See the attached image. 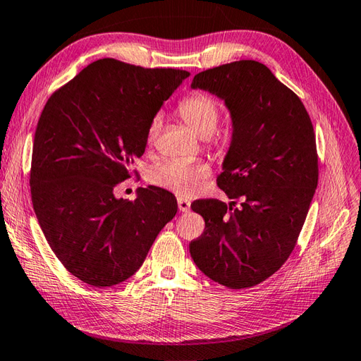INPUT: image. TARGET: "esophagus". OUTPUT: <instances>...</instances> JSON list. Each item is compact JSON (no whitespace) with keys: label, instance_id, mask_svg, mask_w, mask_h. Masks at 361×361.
Segmentation results:
<instances>
[{"label":"esophagus","instance_id":"obj_1","mask_svg":"<svg viewBox=\"0 0 361 361\" xmlns=\"http://www.w3.org/2000/svg\"><path fill=\"white\" fill-rule=\"evenodd\" d=\"M178 209L181 212H188L190 209V201L184 200V198H178Z\"/></svg>","mask_w":361,"mask_h":361}]
</instances>
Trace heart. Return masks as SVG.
Listing matches in <instances>:
<instances>
[{
    "instance_id": "obj_1",
    "label": "heart",
    "mask_w": 361,
    "mask_h": 361,
    "mask_svg": "<svg viewBox=\"0 0 361 361\" xmlns=\"http://www.w3.org/2000/svg\"><path fill=\"white\" fill-rule=\"evenodd\" d=\"M178 112L189 128L203 138L214 135L219 126L220 106L214 97L204 92H195L184 98L178 106ZM161 123L160 115H157L150 123L147 130L149 142H154L157 138ZM216 147L221 149L220 142H216ZM209 173H211V167L203 161H166L155 167L150 173V180L157 186L171 189L178 195H190L197 190L198 183L209 177Z\"/></svg>"
}]
</instances>
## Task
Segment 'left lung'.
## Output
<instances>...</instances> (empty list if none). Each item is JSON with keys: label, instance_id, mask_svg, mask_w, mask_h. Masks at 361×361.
I'll use <instances>...</instances> for the list:
<instances>
[{"label": "left lung", "instance_id": "1", "mask_svg": "<svg viewBox=\"0 0 361 361\" xmlns=\"http://www.w3.org/2000/svg\"><path fill=\"white\" fill-rule=\"evenodd\" d=\"M192 87L231 111L232 141L216 184L233 201L190 204L206 224L190 255L223 286L252 288L284 264L305 224L318 183L312 121L294 92L254 60L200 72Z\"/></svg>", "mask_w": 361, "mask_h": 361}]
</instances>
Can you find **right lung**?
I'll use <instances>...</instances> for the list:
<instances>
[{"mask_svg":"<svg viewBox=\"0 0 361 361\" xmlns=\"http://www.w3.org/2000/svg\"><path fill=\"white\" fill-rule=\"evenodd\" d=\"M189 72L103 58L55 90L32 149L30 194L50 249L72 275L107 288L135 274L177 214L169 190L115 198L145 154L155 114ZM137 173V172H135Z\"/></svg>","mask_w":361,"mask_h":361,"instance_id":"1","label":"right lung"}]
</instances>
